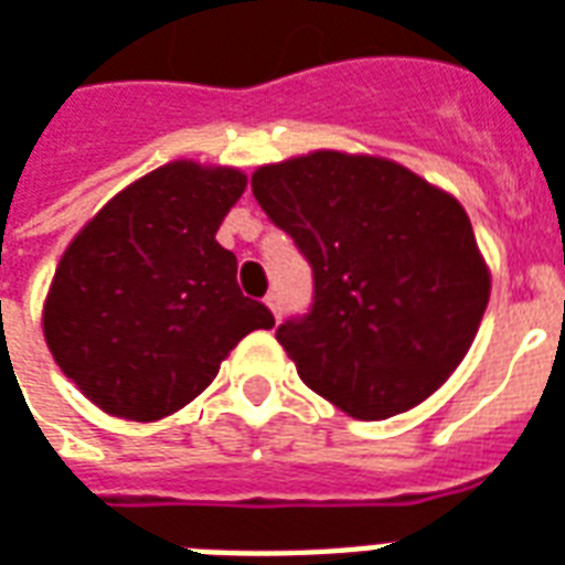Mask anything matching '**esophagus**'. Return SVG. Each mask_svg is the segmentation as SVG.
Instances as JSON below:
<instances>
[{"instance_id": "esophagus-1", "label": "esophagus", "mask_w": 565, "mask_h": 565, "mask_svg": "<svg viewBox=\"0 0 565 565\" xmlns=\"http://www.w3.org/2000/svg\"><path fill=\"white\" fill-rule=\"evenodd\" d=\"M266 308H269L275 320H281V296H278V294L266 296Z\"/></svg>"}]
</instances>
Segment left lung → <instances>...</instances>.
<instances>
[{
  "label": "left lung",
  "mask_w": 565,
  "mask_h": 565,
  "mask_svg": "<svg viewBox=\"0 0 565 565\" xmlns=\"http://www.w3.org/2000/svg\"><path fill=\"white\" fill-rule=\"evenodd\" d=\"M250 191L315 269L311 311L278 326L299 377L365 422L434 395L491 296L461 203L388 158L335 149L257 167Z\"/></svg>",
  "instance_id": "obj_1"
}]
</instances>
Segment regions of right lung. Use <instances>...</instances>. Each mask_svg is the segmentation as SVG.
<instances>
[{
    "label": "right lung",
    "instance_id": "right-lung-1",
    "mask_svg": "<svg viewBox=\"0 0 565 565\" xmlns=\"http://www.w3.org/2000/svg\"><path fill=\"white\" fill-rule=\"evenodd\" d=\"M248 177L170 161L122 188L71 239L41 323L62 374L110 416L164 419L215 380L263 302L242 296L215 233Z\"/></svg>",
    "mask_w": 565,
    "mask_h": 565
}]
</instances>
